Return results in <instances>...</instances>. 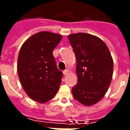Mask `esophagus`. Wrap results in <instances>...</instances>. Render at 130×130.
<instances>
[{
  "label": "esophagus",
  "instance_id": "obj_1",
  "mask_svg": "<svg viewBox=\"0 0 130 130\" xmlns=\"http://www.w3.org/2000/svg\"><path fill=\"white\" fill-rule=\"evenodd\" d=\"M68 73H69V70H68V69H65L64 71H63V75H67Z\"/></svg>",
  "mask_w": 130,
  "mask_h": 130
}]
</instances>
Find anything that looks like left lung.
<instances>
[{"instance_id":"8db88e82","label":"left lung","mask_w":130,"mask_h":130,"mask_svg":"<svg viewBox=\"0 0 130 130\" xmlns=\"http://www.w3.org/2000/svg\"><path fill=\"white\" fill-rule=\"evenodd\" d=\"M77 58V84L72 89L74 98L83 105L92 106L102 99L111 81L113 62L101 39L87 33L68 36Z\"/></svg>"}]
</instances>
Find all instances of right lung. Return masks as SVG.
I'll return each instance as SVG.
<instances>
[{
    "instance_id": "obj_1",
    "label": "right lung",
    "mask_w": 130,
    "mask_h": 130,
    "mask_svg": "<svg viewBox=\"0 0 130 130\" xmlns=\"http://www.w3.org/2000/svg\"><path fill=\"white\" fill-rule=\"evenodd\" d=\"M61 38L60 35L45 31L36 33L24 42L19 51V80L28 96L35 101H48L61 85L63 73L58 69L53 51Z\"/></svg>"
}]
</instances>
